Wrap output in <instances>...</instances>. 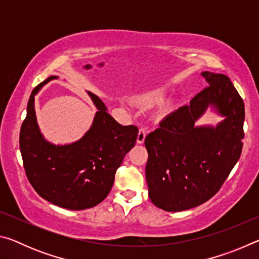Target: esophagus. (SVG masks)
<instances>
[{"mask_svg":"<svg viewBox=\"0 0 259 259\" xmlns=\"http://www.w3.org/2000/svg\"><path fill=\"white\" fill-rule=\"evenodd\" d=\"M145 137H146V129L140 128L138 131V136H137V143L143 144L144 142H145Z\"/></svg>","mask_w":259,"mask_h":259,"instance_id":"1","label":"esophagus"}]
</instances>
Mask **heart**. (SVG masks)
<instances>
[{"label": "heart", "mask_w": 259, "mask_h": 259, "mask_svg": "<svg viewBox=\"0 0 259 259\" xmlns=\"http://www.w3.org/2000/svg\"><path fill=\"white\" fill-rule=\"evenodd\" d=\"M168 90L164 87H159L155 89L148 90L139 96V102L143 104H156L165 98Z\"/></svg>", "instance_id": "1"}]
</instances>
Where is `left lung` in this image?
Listing matches in <instances>:
<instances>
[{
    "mask_svg": "<svg viewBox=\"0 0 259 259\" xmlns=\"http://www.w3.org/2000/svg\"><path fill=\"white\" fill-rule=\"evenodd\" d=\"M201 75L208 85L145 138L148 196L165 211H183L212 198L242 151V98L224 74ZM208 108L223 120L216 126H198L196 122Z\"/></svg>",
    "mask_w": 259,
    "mask_h": 259,
    "instance_id": "obj_1",
    "label": "left lung"
}]
</instances>
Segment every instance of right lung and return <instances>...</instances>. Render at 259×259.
Masks as SVG:
<instances>
[{
    "label": "right lung",
    "instance_id": "right-lung-1",
    "mask_svg": "<svg viewBox=\"0 0 259 259\" xmlns=\"http://www.w3.org/2000/svg\"><path fill=\"white\" fill-rule=\"evenodd\" d=\"M55 78L58 76L47 78L30 94L19 136L24 168L30 185L48 202L69 210L89 209L108 195L117 168L135 146L138 128L117 123L103 100L87 91L97 108L89 130L71 144L49 142L37 124L35 96Z\"/></svg>",
    "mask_w": 259,
    "mask_h": 259
}]
</instances>
